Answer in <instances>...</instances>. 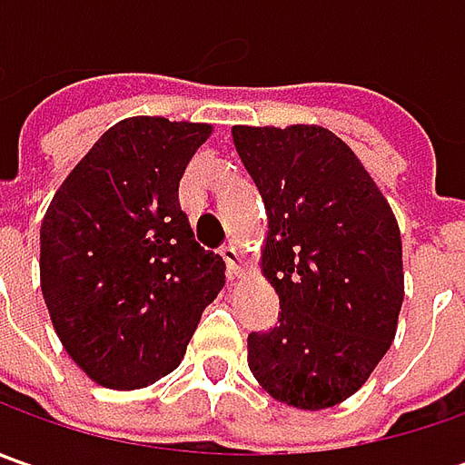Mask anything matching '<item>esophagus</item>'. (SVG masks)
<instances>
[{
	"mask_svg": "<svg viewBox=\"0 0 465 465\" xmlns=\"http://www.w3.org/2000/svg\"><path fill=\"white\" fill-rule=\"evenodd\" d=\"M223 259L227 263V272H230V277H241L242 272H245V263L241 259V251L230 242V245H224L223 248Z\"/></svg>",
	"mask_w": 465,
	"mask_h": 465,
	"instance_id": "obj_1",
	"label": "esophagus"
}]
</instances>
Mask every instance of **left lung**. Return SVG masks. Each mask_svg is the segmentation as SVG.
I'll list each match as a JSON object with an SVG mask.
<instances>
[{
	"instance_id": "8db88e82",
	"label": "left lung",
	"mask_w": 465,
	"mask_h": 465,
	"mask_svg": "<svg viewBox=\"0 0 465 465\" xmlns=\"http://www.w3.org/2000/svg\"><path fill=\"white\" fill-rule=\"evenodd\" d=\"M266 209L261 274L279 326L248 336V367L277 401L331 409L354 396L396 339L401 230L344 139L318 126H232Z\"/></svg>"
}]
</instances>
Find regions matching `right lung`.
Wrapping results in <instances>:
<instances>
[{
  "instance_id": "add662e5",
  "label": "right lung",
  "mask_w": 465,
  "mask_h": 465,
  "mask_svg": "<svg viewBox=\"0 0 465 465\" xmlns=\"http://www.w3.org/2000/svg\"><path fill=\"white\" fill-rule=\"evenodd\" d=\"M212 124L132 116L93 144L41 223V292L64 351L103 388L181 365L224 263L193 241L178 183Z\"/></svg>"
}]
</instances>
